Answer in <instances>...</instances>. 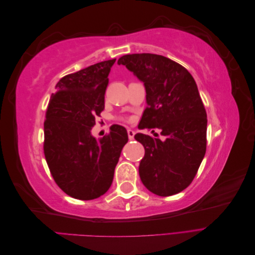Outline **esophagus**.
<instances>
[{
  "label": "esophagus",
  "instance_id": "34e87169",
  "mask_svg": "<svg viewBox=\"0 0 255 255\" xmlns=\"http://www.w3.org/2000/svg\"><path fill=\"white\" fill-rule=\"evenodd\" d=\"M128 139H129V140L134 139V136H135V132H134V130L128 128Z\"/></svg>",
  "mask_w": 255,
  "mask_h": 255
}]
</instances>
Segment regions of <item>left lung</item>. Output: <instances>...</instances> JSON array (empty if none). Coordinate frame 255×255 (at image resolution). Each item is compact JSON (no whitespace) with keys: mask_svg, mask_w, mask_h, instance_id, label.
Segmentation results:
<instances>
[{"mask_svg":"<svg viewBox=\"0 0 255 255\" xmlns=\"http://www.w3.org/2000/svg\"><path fill=\"white\" fill-rule=\"evenodd\" d=\"M118 65L143 83L148 107L140 128H159L166 137L135 135L144 146L140 180L157 196L175 195L194 180L206 151L207 118L197 84L183 66L156 54H128Z\"/></svg>","mask_w":255,"mask_h":255,"instance_id":"left-lung-1","label":"left lung"}]
</instances>
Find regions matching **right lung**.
Masks as SVG:
<instances>
[{"instance_id":"right-lung-1","label":"right lung","mask_w":255,"mask_h":255,"mask_svg":"<svg viewBox=\"0 0 255 255\" xmlns=\"http://www.w3.org/2000/svg\"><path fill=\"white\" fill-rule=\"evenodd\" d=\"M115 61L104 60L60 79L45 114V160L56 184L75 199H97L110 189L128 139L121 126L99 139L91 134L96 117L104 110L107 78Z\"/></svg>"}]
</instances>
